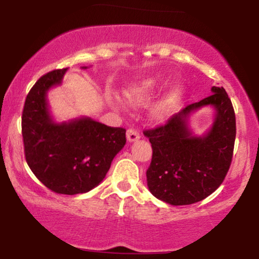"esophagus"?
<instances>
[{
  "label": "esophagus",
  "mask_w": 259,
  "mask_h": 259,
  "mask_svg": "<svg viewBox=\"0 0 259 259\" xmlns=\"http://www.w3.org/2000/svg\"><path fill=\"white\" fill-rule=\"evenodd\" d=\"M126 137H127V140H128L130 143H133V141H137L138 139H139L140 134H139V132H138L137 130L130 128V130H127Z\"/></svg>",
  "instance_id": "esophagus-1"
}]
</instances>
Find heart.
<instances>
[{
	"label": "heart",
	"mask_w": 259,
	"mask_h": 259,
	"mask_svg": "<svg viewBox=\"0 0 259 259\" xmlns=\"http://www.w3.org/2000/svg\"><path fill=\"white\" fill-rule=\"evenodd\" d=\"M165 79L160 74H154L144 77L137 82L131 84L125 92L126 99L130 104L134 106L146 105L151 101L159 92L165 86ZM183 88L180 86H175L167 92V94L158 102L153 109V116L157 120H165L171 116L179 107L180 101L183 99ZM111 104L113 107L121 109L122 104L118 99H112Z\"/></svg>",
	"instance_id": "1"
}]
</instances>
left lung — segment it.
<instances>
[{"instance_id": "obj_1", "label": "left lung", "mask_w": 259, "mask_h": 259, "mask_svg": "<svg viewBox=\"0 0 259 259\" xmlns=\"http://www.w3.org/2000/svg\"><path fill=\"white\" fill-rule=\"evenodd\" d=\"M186 106L165 125L145 130L152 145V160L146 171L147 186L155 198L171 205L198 203L224 182L232 161L236 139V115L223 87ZM204 105L216 109L215 122L207 135L192 136L187 126L191 111Z\"/></svg>"}]
</instances>
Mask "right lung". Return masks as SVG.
<instances>
[{"label": "right lung", "instance_id": "add662e5", "mask_svg": "<svg viewBox=\"0 0 259 259\" xmlns=\"http://www.w3.org/2000/svg\"><path fill=\"white\" fill-rule=\"evenodd\" d=\"M66 70H52L31 87L22 112V137L26 161L36 178L53 192L73 196L88 192L104 180L125 146L126 130L90 118L53 121L46 95L61 83Z\"/></svg>", "mask_w": 259, "mask_h": 259}]
</instances>
